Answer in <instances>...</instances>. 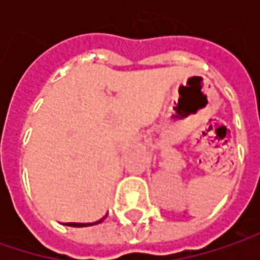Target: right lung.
I'll return each instance as SVG.
<instances>
[{
	"label": "right lung",
	"instance_id": "add662e5",
	"mask_svg": "<svg viewBox=\"0 0 260 260\" xmlns=\"http://www.w3.org/2000/svg\"><path fill=\"white\" fill-rule=\"evenodd\" d=\"M107 217V215H105ZM105 217H103L101 220H98V221H95V223H88V224H85V223H68V225H72V227H85V225H92V224H98V223H101L103 220H104Z\"/></svg>",
	"mask_w": 260,
	"mask_h": 260
}]
</instances>
